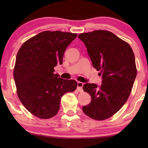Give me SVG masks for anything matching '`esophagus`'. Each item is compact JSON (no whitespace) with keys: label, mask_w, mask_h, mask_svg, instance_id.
<instances>
[{"label":"esophagus","mask_w":148,"mask_h":148,"mask_svg":"<svg viewBox=\"0 0 148 148\" xmlns=\"http://www.w3.org/2000/svg\"><path fill=\"white\" fill-rule=\"evenodd\" d=\"M83 83L82 82H77V91L79 92H83Z\"/></svg>","instance_id":"obj_1"}]
</instances>
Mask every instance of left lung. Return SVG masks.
Listing matches in <instances>:
<instances>
[{"label": "left lung", "instance_id": "1", "mask_svg": "<svg viewBox=\"0 0 148 148\" xmlns=\"http://www.w3.org/2000/svg\"><path fill=\"white\" fill-rule=\"evenodd\" d=\"M78 38L85 45L93 66L102 77L101 85H83L92 100L83 111L93 119L104 120L116 114L130 96L137 76L134 53L129 44L108 30L82 33Z\"/></svg>", "mask_w": 148, "mask_h": 148}]
</instances>
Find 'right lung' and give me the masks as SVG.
Returning <instances> with one entry per match:
<instances>
[{"mask_svg": "<svg viewBox=\"0 0 148 148\" xmlns=\"http://www.w3.org/2000/svg\"><path fill=\"white\" fill-rule=\"evenodd\" d=\"M77 34L44 31L21 45L16 58L14 79L19 99L37 118L49 119L59 111L62 96L76 89L75 80L55 74L64 53Z\"/></svg>", "mask_w": 148, "mask_h": 148, "instance_id": "right-lung-1", "label": "right lung"}]
</instances>
